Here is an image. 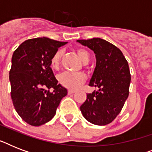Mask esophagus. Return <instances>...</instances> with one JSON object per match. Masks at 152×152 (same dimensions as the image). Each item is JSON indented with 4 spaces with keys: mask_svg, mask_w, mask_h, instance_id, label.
<instances>
[{
    "mask_svg": "<svg viewBox=\"0 0 152 152\" xmlns=\"http://www.w3.org/2000/svg\"><path fill=\"white\" fill-rule=\"evenodd\" d=\"M68 93H69V95H71V94H74V93H75V91L70 90V89H69V90L68 91Z\"/></svg>",
    "mask_w": 152,
    "mask_h": 152,
    "instance_id": "1",
    "label": "esophagus"
}]
</instances>
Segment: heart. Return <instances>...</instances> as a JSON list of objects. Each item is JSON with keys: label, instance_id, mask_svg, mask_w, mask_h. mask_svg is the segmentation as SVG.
Returning <instances> with one entry per match:
<instances>
[{"label": "heart", "instance_id": "heart-1", "mask_svg": "<svg viewBox=\"0 0 152 152\" xmlns=\"http://www.w3.org/2000/svg\"><path fill=\"white\" fill-rule=\"evenodd\" d=\"M76 53L79 57L80 58L83 64H88L90 61V54L85 49H77ZM63 56V51L61 50H57L53 55L50 60L51 66L54 69H57L59 66L61 59ZM86 76L83 73H74L70 72H64L58 76V80L62 86L69 89H76L85 81Z\"/></svg>", "mask_w": 152, "mask_h": 152}]
</instances>
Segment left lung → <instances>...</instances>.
I'll return each instance as SVG.
<instances>
[{
	"instance_id": "1",
	"label": "left lung",
	"mask_w": 152,
	"mask_h": 152,
	"mask_svg": "<svg viewBox=\"0 0 152 152\" xmlns=\"http://www.w3.org/2000/svg\"><path fill=\"white\" fill-rule=\"evenodd\" d=\"M76 42L95 53L96 66L89 86L99 88V91L87 95L80 106L81 113L89 122L106 125L119 114L129 96L131 81L129 64L122 52L104 39L94 38Z\"/></svg>"
}]
</instances>
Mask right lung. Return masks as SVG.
Returning <instances> with one entry per match:
<instances>
[{"mask_svg": "<svg viewBox=\"0 0 152 152\" xmlns=\"http://www.w3.org/2000/svg\"><path fill=\"white\" fill-rule=\"evenodd\" d=\"M66 43L36 38L23 42L13 53L9 72L11 97L15 111L29 125L39 126L50 121L67 95V89L57 83L50 68L53 55Z\"/></svg>", "mask_w": 152, "mask_h": 152, "instance_id": "right-lung-1", "label": "right lung"}]
</instances>
